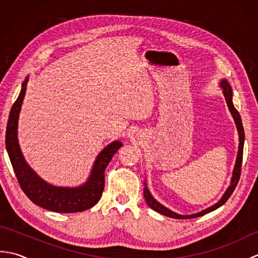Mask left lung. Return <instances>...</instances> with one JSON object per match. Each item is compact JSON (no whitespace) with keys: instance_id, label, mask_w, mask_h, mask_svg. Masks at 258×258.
Listing matches in <instances>:
<instances>
[{"instance_id":"obj_1","label":"left lung","mask_w":258,"mask_h":258,"mask_svg":"<svg viewBox=\"0 0 258 258\" xmlns=\"http://www.w3.org/2000/svg\"><path fill=\"white\" fill-rule=\"evenodd\" d=\"M221 86L223 89V93H224V96H225V100L226 103L228 105L229 111H231L233 117L235 119V123H236L237 126V130H238V134H239V146H238V155H237V160H236V165H235L234 168V173H233V178H232V183L231 186L227 188L226 193L224 194V196L222 197V200L216 203L215 205H213L211 207L206 208V210L202 211L197 214H193V215H178V214L174 213L172 211H169L168 208H166L165 206H163L162 204H160L154 197H153L150 193V190L147 189V187L145 186L144 188V197H145V201L147 203V205H149L152 210H154L157 213H161L162 215H165L168 217H172V218H176V220H188V218H196V217H200L205 215V214L210 213L212 211H215L217 210L218 207H221L222 205L225 204L227 202V200L231 197V195L233 194L234 189L236 188V186L238 184V180L240 177V172H242V163H243V149H244V140H245V133H244V127H243V123H242V118H240V115L238 113V111L236 108H235L233 101H232V96H233V92H232V87L229 86L228 82L223 80ZM146 185V184H145Z\"/></svg>"}]
</instances>
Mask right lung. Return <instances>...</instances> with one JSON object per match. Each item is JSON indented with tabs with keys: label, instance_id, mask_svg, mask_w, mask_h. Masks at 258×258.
<instances>
[{
	"label": "right lung",
	"instance_id": "add662e5",
	"mask_svg": "<svg viewBox=\"0 0 258 258\" xmlns=\"http://www.w3.org/2000/svg\"><path fill=\"white\" fill-rule=\"evenodd\" d=\"M26 85L27 79L24 81L20 95L11 108L7 135H5L8 154L22 190L34 204L48 211L56 213H75L89 210L100 201L104 190V184H105L104 172L115 153L122 146V143L117 141L113 142L100 153L93 166L90 179L80 187H55L45 183L27 165L18 142V132H16L18 119L25 95Z\"/></svg>",
	"mask_w": 258,
	"mask_h": 258
}]
</instances>
